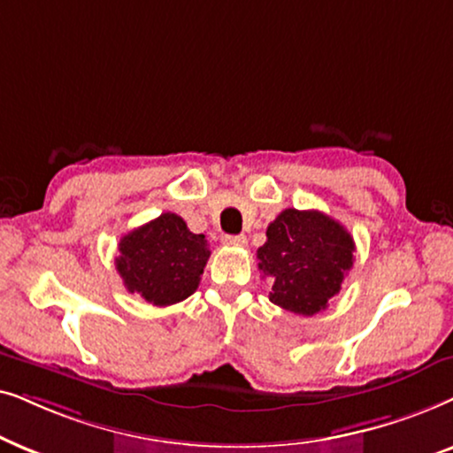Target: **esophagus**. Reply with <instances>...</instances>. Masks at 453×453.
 Masks as SVG:
<instances>
[{
	"label": "esophagus",
	"instance_id": "1",
	"mask_svg": "<svg viewBox=\"0 0 453 453\" xmlns=\"http://www.w3.org/2000/svg\"><path fill=\"white\" fill-rule=\"evenodd\" d=\"M226 244H236V246H244L246 244V238L244 236H226Z\"/></svg>",
	"mask_w": 453,
	"mask_h": 453
}]
</instances>
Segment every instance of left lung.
Listing matches in <instances>:
<instances>
[{
    "mask_svg": "<svg viewBox=\"0 0 453 453\" xmlns=\"http://www.w3.org/2000/svg\"><path fill=\"white\" fill-rule=\"evenodd\" d=\"M258 269L271 283L269 300L294 315L327 309L354 263V240L321 211L286 209L267 227L257 250Z\"/></svg>",
    "mask_w": 453,
    "mask_h": 453,
    "instance_id": "obj_1",
    "label": "left lung"
}]
</instances>
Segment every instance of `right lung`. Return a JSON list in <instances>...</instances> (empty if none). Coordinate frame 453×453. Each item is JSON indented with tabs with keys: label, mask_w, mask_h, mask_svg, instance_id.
Instances as JSON below:
<instances>
[{
	"label": "right lung",
	"mask_w": 453,
	"mask_h": 453,
	"mask_svg": "<svg viewBox=\"0 0 453 453\" xmlns=\"http://www.w3.org/2000/svg\"><path fill=\"white\" fill-rule=\"evenodd\" d=\"M116 269L128 292L153 306L182 303L196 292L209 242L176 213H161L119 240Z\"/></svg>",
	"instance_id": "add662e5"
}]
</instances>
